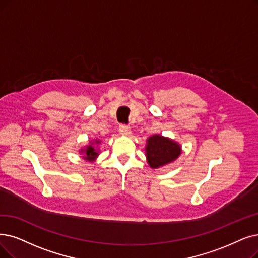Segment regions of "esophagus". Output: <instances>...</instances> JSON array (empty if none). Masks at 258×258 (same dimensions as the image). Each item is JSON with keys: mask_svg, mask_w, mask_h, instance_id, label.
<instances>
[{"mask_svg": "<svg viewBox=\"0 0 258 258\" xmlns=\"http://www.w3.org/2000/svg\"><path fill=\"white\" fill-rule=\"evenodd\" d=\"M119 133L121 136H125V137H129L131 135V129L130 127L126 126V125H120L119 126Z\"/></svg>", "mask_w": 258, "mask_h": 258, "instance_id": "esophagus-1", "label": "esophagus"}]
</instances>
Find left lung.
<instances>
[{"label": "left lung", "mask_w": 258, "mask_h": 258, "mask_svg": "<svg viewBox=\"0 0 258 258\" xmlns=\"http://www.w3.org/2000/svg\"><path fill=\"white\" fill-rule=\"evenodd\" d=\"M182 152L180 144L170 138L153 135L146 141L145 156L152 169L161 168L176 161Z\"/></svg>", "instance_id": "left-lung-1"}]
</instances>
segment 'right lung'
Here are the masks:
<instances>
[{"mask_svg": "<svg viewBox=\"0 0 258 258\" xmlns=\"http://www.w3.org/2000/svg\"><path fill=\"white\" fill-rule=\"evenodd\" d=\"M101 144V141L99 139H93L89 142L88 145L79 149V153L82 154V159L89 161V162H94L100 153L99 146Z\"/></svg>", "mask_w": 258, "mask_h": 258, "instance_id": "obj_1", "label": "right lung"}]
</instances>
